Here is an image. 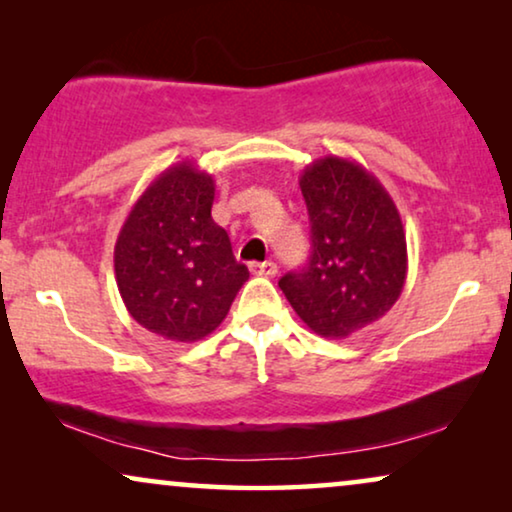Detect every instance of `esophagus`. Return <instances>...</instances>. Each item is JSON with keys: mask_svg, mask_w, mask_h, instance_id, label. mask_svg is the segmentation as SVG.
Wrapping results in <instances>:
<instances>
[{"mask_svg": "<svg viewBox=\"0 0 512 512\" xmlns=\"http://www.w3.org/2000/svg\"><path fill=\"white\" fill-rule=\"evenodd\" d=\"M249 270L258 277H275L277 275V263L265 261V263H251Z\"/></svg>", "mask_w": 512, "mask_h": 512, "instance_id": "obj_1", "label": "esophagus"}]
</instances>
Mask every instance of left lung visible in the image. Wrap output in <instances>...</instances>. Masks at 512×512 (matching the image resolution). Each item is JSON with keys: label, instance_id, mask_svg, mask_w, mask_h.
Listing matches in <instances>:
<instances>
[{"label": "left lung", "instance_id": "1", "mask_svg": "<svg viewBox=\"0 0 512 512\" xmlns=\"http://www.w3.org/2000/svg\"><path fill=\"white\" fill-rule=\"evenodd\" d=\"M312 226L307 268L279 279L293 310L321 338H349L401 296L408 244L401 214L356 160L326 156L300 174Z\"/></svg>", "mask_w": 512, "mask_h": 512}]
</instances>
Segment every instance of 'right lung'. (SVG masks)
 I'll return each mask as SVG.
<instances>
[{
    "label": "right lung",
    "instance_id": "right-lung-1",
    "mask_svg": "<svg viewBox=\"0 0 512 512\" xmlns=\"http://www.w3.org/2000/svg\"><path fill=\"white\" fill-rule=\"evenodd\" d=\"M214 179L191 160L167 167L139 195L118 233L116 284L130 317L174 342L216 331L249 279L212 219Z\"/></svg>",
    "mask_w": 512,
    "mask_h": 512
}]
</instances>
